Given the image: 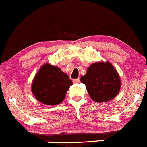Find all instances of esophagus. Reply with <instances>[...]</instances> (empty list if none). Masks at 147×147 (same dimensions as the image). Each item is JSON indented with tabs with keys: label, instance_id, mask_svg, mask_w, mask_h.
<instances>
[{
	"label": "esophagus",
	"instance_id": "esophagus-1",
	"mask_svg": "<svg viewBox=\"0 0 147 147\" xmlns=\"http://www.w3.org/2000/svg\"><path fill=\"white\" fill-rule=\"evenodd\" d=\"M80 82V80L79 79V78H78V79H75V80H73V83H75V84H78V83H79Z\"/></svg>",
	"mask_w": 147,
	"mask_h": 147
}]
</instances>
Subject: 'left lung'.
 <instances>
[{
	"label": "left lung",
	"mask_w": 147,
	"mask_h": 147,
	"mask_svg": "<svg viewBox=\"0 0 147 147\" xmlns=\"http://www.w3.org/2000/svg\"><path fill=\"white\" fill-rule=\"evenodd\" d=\"M86 86L90 98L96 102H107L115 98L120 91L121 81L117 70L111 63L96 62L88 68L80 78Z\"/></svg>",
	"instance_id": "8db88e82"
}]
</instances>
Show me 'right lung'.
<instances>
[{
    "label": "right lung",
    "instance_id": "add662e5",
    "mask_svg": "<svg viewBox=\"0 0 147 147\" xmlns=\"http://www.w3.org/2000/svg\"><path fill=\"white\" fill-rule=\"evenodd\" d=\"M72 81L58 67L45 64L35 75L32 92L40 102L57 105L62 102Z\"/></svg>",
    "mask_w": 147,
    "mask_h": 147
}]
</instances>
